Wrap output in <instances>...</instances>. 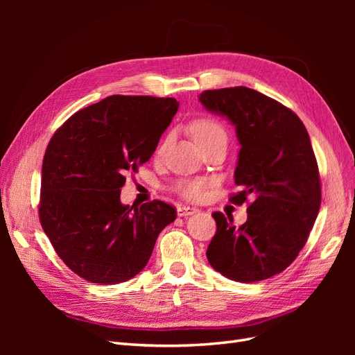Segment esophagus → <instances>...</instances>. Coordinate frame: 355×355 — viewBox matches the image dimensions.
Listing matches in <instances>:
<instances>
[{
    "instance_id": "34e87169",
    "label": "esophagus",
    "mask_w": 355,
    "mask_h": 355,
    "mask_svg": "<svg viewBox=\"0 0 355 355\" xmlns=\"http://www.w3.org/2000/svg\"><path fill=\"white\" fill-rule=\"evenodd\" d=\"M198 211V209L197 207H189V206H184V204H182V206H178V214L179 216H191V214H194V213H197Z\"/></svg>"
}]
</instances>
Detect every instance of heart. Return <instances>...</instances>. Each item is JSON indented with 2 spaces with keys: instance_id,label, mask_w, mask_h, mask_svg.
Listing matches in <instances>:
<instances>
[{
  "instance_id": "obj_1",
  "label": "heart",
  "mask_w": 355,
  "mask_h": 355,
  "mask_svg": "<svg viewBox=\"0 0 355 355\" xmlns=\"http://www.w3.org/2000/svg\"><path fill=\"white\" fill-rule=\"evenodd\" d=\"M191 133L198 144H201L202 141H207V139L214 136H225V130L222 125L218 121L211 120V118H200L196 123H192ZM175 188L178 191V194L188 200H198L204 194V184L197 179L179 180Z\"/></svg>"
}]
</instances>
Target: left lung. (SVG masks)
Listing matches in <instances>:
<instances>
[{
  "mask_svg": "<svg viewBox=\"0 0 355 355\" xmlns=\"http://www.w3.org/2000/svg\"><path fill=\"white\" fill-rule=\"evenodd\" d=\"M210 112L227 116L240 142L231 201L247 207L235 227L220 211L207 247L213 270L234 282L253 283L280 274L305 245L321 204L317 159L304 123L284 105L249 87L206 90L198 99Z\"/></svg>",
  "mask_w": 355,
  "mask_h": 355,
  "instance_id": "obj_1",
  "label": "left lung"
}]
</instances>
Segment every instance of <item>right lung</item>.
<instances>
[{
    "label": "right lung",
    "mask_w": 355,
    "mask_h": 355,
    "mask_svg": "<svg viewBox=\"0 0 355 355\" xmlns=\"http://www.w3.org/2000/svg\"><path fill=\"white\" fill-rule=\"evenodd\" d=\"M178 108L173 98L114 94L53 135L42 159L40 220L58 256L84 280H130L176 219L164 201L130 207L120 194L124 175L153 157Z\"/></svg>",
    "instance_id": "right-lung-1"
}]
</instances>
